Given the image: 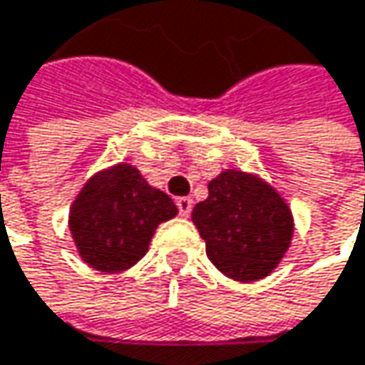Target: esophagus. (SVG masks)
Segmentation results:
<instances>
[{"instance_id": "1", "label": "esophagus", "mask_w": 365, "mask_h": 365, "mask_svg": "<svg viewBox=\"0 0 365 365\" xmlns=\"http://www.w3.org/2000/svg\"><path fill=\"white\" fill-rule=\"evenodd\" d=\"M192 199L190 197H181V199H177V210H179V216H184V218H188L190 214H192Z\"/></svg>"}]
</instances>
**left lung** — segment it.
Wrapping results in <instances>:
<instances>
[{"mask_svg":"<svg viewBox=\"0 0 365 365\" xmlns=\"http://www.w3.org/2000/svg\"><path fill=\"white\" fill-rule=\"evenodd\" d=\"M210 197L192 210L210 261L229 278L255 282L269 276L293 240L284 199L261 177L227 168L210 181Z\"/></svg>","mask_w":365,"mask_h":365,"instance_id":"8db88e82","label":"left lung"}]
</instances>
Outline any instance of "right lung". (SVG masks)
Masks as SVG:
<instances>
[{
  "label": "right lung",
  "instance_id": "add662e5",
  "mask_svg": "<svg viewBox=\"0 0 365 365\" xmlns=\"http://www.w3.org/2000/svg\"><path fill=\"white\" fill-rule=\"evenodd\" d=\"M177 216L173 199L151 188L140 170L115 164L96 173L70 207V233L81 259L98 272L136 265L158 229Z\"/></svg>",
  "mask_w": 365,
  "mask_h": 365
}]
</instances>
